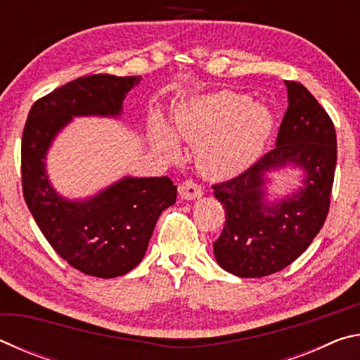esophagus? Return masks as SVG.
Segmentation results:
<instances>
[{
  "label": "esophagus",
  "instance_id": "1",
  "mask_svg": "<svg viewBox=\"0 0 360 360\" xmlns=\"http://www.w3.org/2000/svg\"><path fill=\"white\" fill-rule=\"evenodd\" d=\"M179 195L184 200H197L203 195V188L197 182L186 181L179 186Z\"/></svg>",
  "mask_w": 360,
  "mask_h": 360
}]
</instances>
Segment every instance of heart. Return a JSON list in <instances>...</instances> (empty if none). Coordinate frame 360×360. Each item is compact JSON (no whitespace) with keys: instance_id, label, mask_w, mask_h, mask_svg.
<instances>
[{"instance_id":"obj_1","label":"heart","mask_w":360,"mask_h":360,"mask_svg":"<svg viewBox=\"0 0 360 360\" xmlns=\"http://www.w3.org/2000/svg\"><path fill=\"white\" fill-rule=\"evenodd\" d=\"M178 135L197 146V160L212 176H235L251 168L275 129V115L248 95L216 92L191 98L176 111ZM157 143L178 157L181 144L174 133L160 127Z\"/></svg>"}]
</instances>
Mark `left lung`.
I'll list each match as a JSON object with an SVG mask.
<instances>
[{
	"instance_id": "1",
	"label": "left lung",
	"mask_w": 360,
	"mask_h": 360,
	"mask_svg": "<svg viewBox=\"0 0 360 360\" xmlns=\"http://www.w3.org/2000/svg\"><path fill=\"white\" fill-rule=\"evenodd\" d=\"M288 111L276 148L245 173L214 184L225 225L212 245L217 264L238 278L281 271L311 245L326 222L337 165V135L328 114L302 84L285 81ZM302 169V186L278 200L266 199L267 176Z\"/></svg>"
}]
</instances>
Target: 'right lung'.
<instances>
[{
    "mask_svg": "<svg viewBox=\"0 0 360 360\" xmlns=\"http://www.w3.org/2000/svg\"><path fill=\"white\" fill-rule=\"evenodd\" d=\"M141 76L92 75L42 96L22 135V188L30 212L56 252L76 270L115 278L143 260L157 219L174 205L178 187L162 178L125 176L98 193L70 200L53 188L46 158L72 117H120L127 94Z\"/></svg>",
    "mask_w": 360,
    "mask_h": 360,
    "instance_id": "1",
    "label": "right lung"
}]
</instances>
